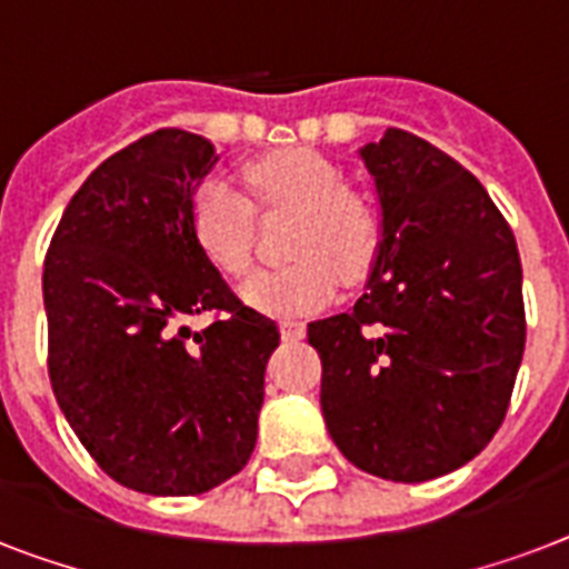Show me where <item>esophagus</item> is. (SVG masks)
<instances>
[{
  "label": "esophagus",
  "mask_w": 569,
  "mask_h": 569,
  "mask_svg": "<svg viewBox=\"0 0 569 569\" xmlns=\"http://www.w3.org/2000/svg\"><path fill=\"white\" fill-rule=\"evenodd\" d=\"M303 333H307V325H303V321H295V319L280 321V337H283L286 342H298V339H303Z\"/></svg>",
  "instance_id": "obj_1"
}]
</instances>
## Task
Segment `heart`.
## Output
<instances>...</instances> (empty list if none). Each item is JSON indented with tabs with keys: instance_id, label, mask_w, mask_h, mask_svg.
Instances as JSON below:
<instances>
[{
	"instance_id": "1",
	"label": "heart",
	"mask_w": 569,
	"mask_h": 569,
	"mask_svg": "<svg viewBox=\"0 0 569 569\" xmlns=\"http://www.w3.org/2000/svg\"><path fill=\"white\" fill-rule=\"evenodd\" d=\"M244 180L268 212H295L289 257L241 283V298L271 316L319 310L337 295L339 277L363 283L378 262L383 221L378 206L346 189L342 171L316 150L292 147L262 156L244 168ZM191 236L221 274L241 277L253 262L257 209L221 177L206 180L191 197Z\"/></svg>"
}]
</instances>
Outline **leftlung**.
Wrapping results in <instances>:
<instances>
[{
	"label": "left lung",
	"mask_w": 569,
	"mask_h": 569,
	"mask_svg": "<svg viewBox=\"0 0 569 569\" xmlns=\"http://www.w3.org/2000/svg\"><path fill=\"white\" fill-rule=\"evenodd\" d=\"M383 244L351 312L312 321L321 413L355 467L431 481L499 431L526 348L517 241L485 186L405 129L360 150Z\"/></svg>",
	"instance_id": "1"
}]
</instances>
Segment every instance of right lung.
I'll use <instances>...</instances> for the list:
<instances>
[{
    "instance_id": "1",
    "label": "right lung",
    "mask_w": 569,
    "mask_h": 569,
    "mask_svg": "<svg viewBox=\"0 0 569 569\" xmlns=\"http://www.w3.org/2000/svg\"><path fill=\"white\" fill-rule=\"evenodd\" d=\"M214 162L186 129L138 138L82 182L43 262L58 407L138 493H206L248 463L280 346L191 236V197ZM200 311L216 321L191 335L181 321Z\"/></svg>"
}]
</instances>
